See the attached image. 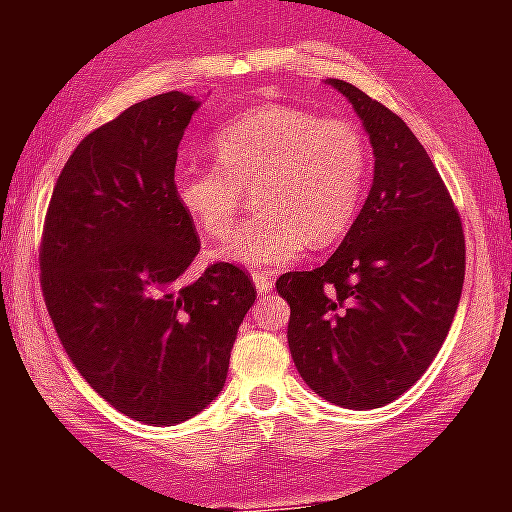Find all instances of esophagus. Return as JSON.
Returning a JSON list of instances; mask_svg holds the SVG:
<instances>
[{
    "label": "esophagus",
    "mask_w": 512,
    "mask_h": 512,
    "mask_svg": "<svg viewBox=\"0 0 512 512\" xmlns=\"http://www.w3.org/2000/svg\"><path fill=\"white\" fill-rule=\"evenodd\" d=\"M253 282H256V289L261 295H269L274 289V274L271 271H253Z\"/></svg>",
    "instance_id": "esophagus-1"
}]
</instances>
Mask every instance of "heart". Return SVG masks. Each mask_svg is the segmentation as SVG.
<instances>
[{
	"mask_svg": "<svg viewBox=\"0 0 512 512\" xmlns=\"http://www.w3.org/2000/svg\"><path fill=\"white\" fill-rule=\"evenodd\" d=\"M215 164L174 171V200L205 238H223L253 197L259 212L217 256L248 269L282 266L307 248H328L351 230L364 202L372 151L346 117L264 104L217 128Z\"/></svg>",
	"mask_w": 512,
	"mask_h": 512,
	"instance_id": "b5f03b06",
	"label": "heart"
}]
</instances>
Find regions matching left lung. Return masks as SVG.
I'll return each instance as SVG.
<instances>
[{
    "label": "left lung",
    "instance_id": "1",
    "mask_svg": "<svg viewBox=\"0 0 512 512\" xmlns=\"http://www.w3.org/2000/svg\"><path fill=\"white\" fill-rule=\"evenodd\" d=\"M374 148V182L338 251L287 271V343L312 392L348 410L382 408L436 359L459 307L467 246L459 210L413 130L341 79Z\"/></svg>",
    "mask_w": 512,
    "mask_h": 512
}]
</instances>
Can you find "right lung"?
Here are the masks:
<instances>
[{
  "mask_svg": "<svg viewBox=\"0 0 512 512\" xmlns=\"http://www.w3.org/2000/svg\"><path fill=\"white\" fill-rule=\"evenodd\" d=\"M197 104L166 92L92 130L58 174L40 241L66 354L112 408L148 425L182 423L220 395L256 300L241 266L187 277L200 238L174 200V169Z\"/></svg>",
  "mask_w": 512,
  "mask_h": 512,
  "instance_id": "right-lung-1",
  "label": "right lung"
}]
</instances>
